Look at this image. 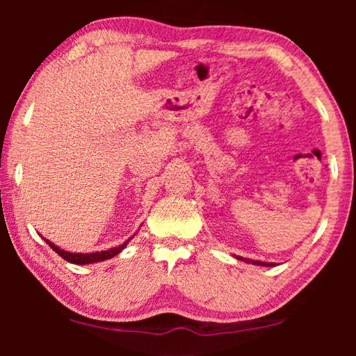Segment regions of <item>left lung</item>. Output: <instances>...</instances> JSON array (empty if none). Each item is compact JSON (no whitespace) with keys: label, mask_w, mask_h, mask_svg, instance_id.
<instances>
[{"label":"left lung","mask_w":356,"mask_h":356,"mask_svg":"<svg viewBox=\"0 0 356 356\" xmlns=\"http://www.w3.org/2000/svg\"><path fill=\"white\" fill-rule=\"evenodd\" d=\"M236 259H241V261H245V262H251V264H256V266H267V267H270V266H275L274 262H261V261H251V259H245V257H240V256H236Z\"/></svg>","instance_id":"8db88e82"}]
</instances>
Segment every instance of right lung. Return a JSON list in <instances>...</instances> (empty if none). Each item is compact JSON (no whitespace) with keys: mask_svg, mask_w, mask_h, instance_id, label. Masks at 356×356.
Here are the masks:
<instances>
[{"mask_svg":"<svg viewBox=\"0 0 356 356\" xmlns=\"http://www.w3.org/2000/svg\"><path fill=\"white\" fill-rule=\"evenodd\" d=\"M131 240V238H129ZM126 240L123 245L116 246V248H110V250L106 251H97V252H89V254H82V252H70V251H65V250H60L56 245H53L51 241H48V246L51 248L53 251L56 252V254H60L63 259H66L67 262H71V264H92V262H100V261H105V259H110V257H113L116 254H120L121 251L124 250L126 245H128V241Z\"/></svg>","mask_w":356,"mask_h":356,"instance_id":"obj_1","label":"right lung"}]
</instances>
